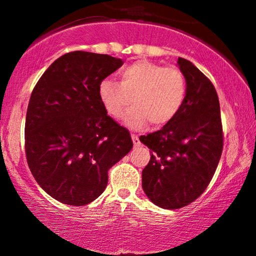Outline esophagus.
<instances>
[{
	"label": "esophagus",
	"instance_id": "esophagus-1",
	"mask_svg": "<svg viewBox=\"0 0 256 256\" xmlns=\"http://www.w3.org/2000/svg\"><path fill=\"white\" fill-rule=\"evenodd\" d=\"M132 142H134V146H140V138H138L137 134H132Z\"/></svg>",
	"mask_w": 256,
	"mask_h": 256
}]
</instances>
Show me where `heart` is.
Instances as JSON below:
<instances>
[{
    "label": "heart",
    "instance_id": "b5f03b06",
    "mask_svg": "<svg viewBox=\"0 0 256 256\" xmlns=\"http://www.w3.org/2000/svg\"><path fill=\"white\" fill-rule=\"evenodd\" d=\"M119 84L106 78L98 88V100L104 110L119 118L126 106L124 122L132 128H140L150 122L154 126L170 122L180 110L186 96V80L176 67H164L148 60L134 61L122 67Z\"/></svg>",
    "mask_w": 256,
    "mask_h": 256
}]
</instances>
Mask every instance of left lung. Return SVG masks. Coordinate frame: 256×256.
Returning a JSON list of instances; mask_svg holds the SVG:
<instances>
[{"mask_svg":"<svg viewBox=\"0 0 256 256\" xmlns=\"http://www.w3.org/2000/svg\"><path fill=\"white\" fill-rule=\"evenodd\" d=\"M178 67L186 80L180 110L161 130L140 140L152 150L142 186L152 204L165 210L185 207L204 194L222 156L224 134L216 88L183 58Z\"/></svg>","mask_w":256,"mask_h":256,"instance_id":"left-lung-1","label":"left lung"}]
</instances>
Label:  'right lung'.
Listing matches in <instances>:
<instances>
[{
  "instance_id": "1",
  "label": "right lung",
  "mask_w": 256,
  "mask_h": 256,
  "mask_svg": "<svg viewBox=\"0 0 256 256\" xmlns=\"http://www.w3.org/2000/svg\"><path fill=\"white\" fill-rule=\"evenodd\" d=\"M122 58L89 52L55 60L31 94L25 152L40 186L61 204L84 206L104 192L108 170L131 150L130 132L114 122L98 100L100 82Z\"/></svg>"
}]
</instances>
